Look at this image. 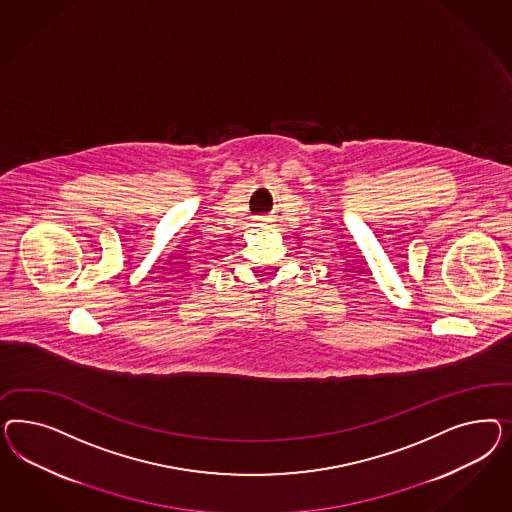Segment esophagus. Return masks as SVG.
Returning <instances> with one entry per match:
<instances>
[{
  "label": "esophagus",
  "mask_w": 512,
  "mask_h": 512,
  "mask_svg": "<svg viewBox=\"0 0 512 512\" xmlns=\"http://www.w3.org/2000/svg\"><path fill=\"white\" fill-rule=\"evenodd\" d=\"M259 223H266V221H270V217L268 216H257L255 217Z\"/></svg>",
  "instance_id": "34e87169"
}]
</instances>
